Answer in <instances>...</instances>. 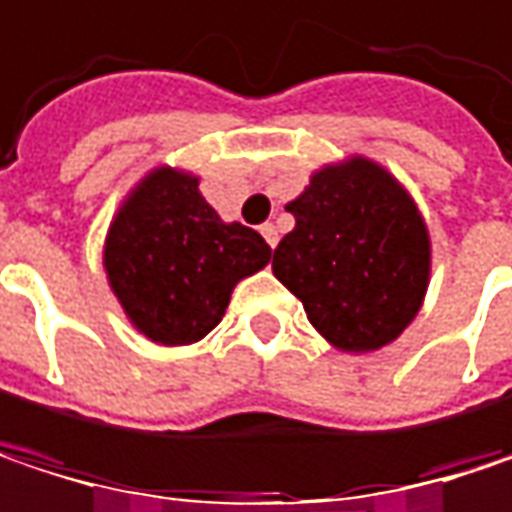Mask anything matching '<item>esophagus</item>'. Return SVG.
I'll use <instances>...</instances> for the list:
<instances>
[{
  "mask_svg": "<svg viewBox=\"0 0 512 512\" xmlns=\"http://www.w3.org/2000/svg\"><path fill=\"white\" fill-rule=\"evenodd\" d=\"M260 234H263V240H266V243H269L272 249L278 246V228H275L272 222H266V225L260 228Z\"/></svg>",
  "mask_w": 512,
  "mask_h": 512,
  "instance_id": "34e87169",
  "label": "esophagus"
}]
</instances>
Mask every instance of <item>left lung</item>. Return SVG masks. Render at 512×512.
<instances>
[{
    "label": "left lung",
    "instance_id": "obj_1",
    "mask_svg": "<svg viewBox=\"0 0 512 512\" xmlns=\"http://www.w3.org/2000/svg\"><path fill=\"white\" fill-rule=\"evenodd\" d=\"M287 210L296 228L272 272L310 325L346 354L395 343L431 284V234L410 190L384 163L346 155L313 169Z\"/></svg>",
    "mask_w": 512,
    "mask_h": 512
}]
</instances>
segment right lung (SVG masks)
Segmentation results:
<instances>
[{
  "label": "right lung",
  "mask_w": 512,
  "mask_h": 512,
  "mask_svg": "<svg viewBox=\"0 0 512 512\" xmlns=\"http://www.w3.org/2000/svg\"><path fill=\"white\" fill-rule=\"evenodd\" d=\"M272 257L266 240L225 222L199 190V175L152 166L119 202L102 266L131 328L155 346H190L222 322L234 287Z\"/></svg>",
  "instance_id": "right-lung-1"
}]
</instances>
